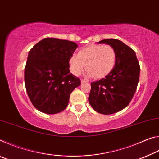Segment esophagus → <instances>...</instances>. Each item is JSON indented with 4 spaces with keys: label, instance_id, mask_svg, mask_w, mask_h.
<instances>
[{
    "label": "esophagus",
    "instance_id": "esophagus-1",
    "mask_svg": "<svg viewBox=\"0 0 159 159\" xmlns=\"http://www.w3.org/2000/svg\"><path fill=\"white\" fill-rule=\"evenodd\" d=\"M80 81H81V83H88V81L87 80H85V79H81V80H80Z\"/></svg>",
    "mask_w": 159,
    "mask_h": 159
}]
</instances>
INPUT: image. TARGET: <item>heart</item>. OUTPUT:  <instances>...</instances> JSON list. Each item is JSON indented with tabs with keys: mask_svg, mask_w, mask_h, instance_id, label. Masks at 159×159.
I'll use <instances>...</instances> for the list:
<instances>
[{
	"mask_svg": "<svg viewBox=\"0 0 159 159\" xmlns=\"http://www.w3.org/2000/svg\"><path fill=\"white\" fill-rule=\"evenodd\" d=\"M117 54L110 45L96 44L80 50L78 55L69 60L70 69L74 75L80 74L85 67L90 76L100 79L108 75L116 63Z\"/></svg>",
	"mask_w": 159,
	"mask_h": 159,
	"instance_id": "obj_1",
	"label": "heart"
}]
</instances>
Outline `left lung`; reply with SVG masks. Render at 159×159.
Wrapping results in <instances>:
<instances>
[{"mask_svg":"<svg viewBox=\"0 0 159 159\" xmlns=\"http://www.w3.org/2000/svg\"><path fill=\"white\" fill-rule=\"evenodd\" d=\"M98 43L114 48L116 63L105 78L91 83L88 100L97 112L112 114L125 108L133 99L139 82L140 66L134 51L119 40L104 39Z\"/></svg>","mask_w":159,"mask_h":159,"instance_id":"1","label":"left lung"}]
</instances>
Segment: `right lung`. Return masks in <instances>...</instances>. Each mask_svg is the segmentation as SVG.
<instances>
[{
  "mask_svg": "<svg viewBox=\"0 0 159 159\" xmlns=\"http://www.w3.org/2000/svg\"><path fill=\"white\" fill-rule=\"evenodd\" d=\"M78 45L73 41L45 38L31 48L25 69L26 93L36 109L48 114L62 111L69 97L80 85L69 71V60Z\"/></svg>",
  "mask_w": 159,
  "mask_h": 159,
  "instance_id": "obj_1",
  "label": "right lung"
}]
</instances>
